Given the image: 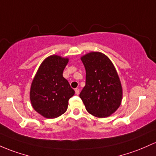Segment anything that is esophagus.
<instances>
[{
	"instance_id": "obj_1",
	"label": "esophagus",
	"mask_w": 156,
	"mask_h": 156,
	"mask_svg": "<svg viewBox=\"0 0 156 156\" xmlns=\"http://www.w3.org/2000/svg\"><path fill=\"white\" fill-rule=\"evenodd\" d=\"M75 94H76V95H79V93H80V90L78 88H76L75 90Z\"/></svg>"
}]
</instances>
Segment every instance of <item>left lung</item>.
Returning <instances> with one entry per match:
<instances>
[{
    "instance_id": "left-lung-1",
    "label": "left lung",
    "mask_w": 156,
    "mask_h": 156,
    "mask_svg": "<svg viewBox=\"0 0 156 156\" xmlns=\"http://www.w3.org/2000/svg\"><path fill=\"white\" fill-rule=\"evenodd\" d=\"M81 60L86 69V85L79 96L89 113L98 118L109 117L122 101L117 71L110 59L101 52H89Z\"/></svg>"
}]
</instances>
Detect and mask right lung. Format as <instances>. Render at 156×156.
<instances>
[{
  "mask_svg": "<svg viewBox=\"0 0 156 156\" xmlns=\"http://www.w3.org/2000/svg\"><path fill=\"white\" fill-rule=\"evenodd\" d=\"M68 58L57 55L49 56L41 63L31 84L30 98L35 111L47 119H55L64 114L68 101L75 94L63 72Z\"/></svg>",
  "mask_w": 156,
  "mask_h": 156,
  "instance_id": "right-lung-1",
  "label": "right lung"
}]
</instances>
